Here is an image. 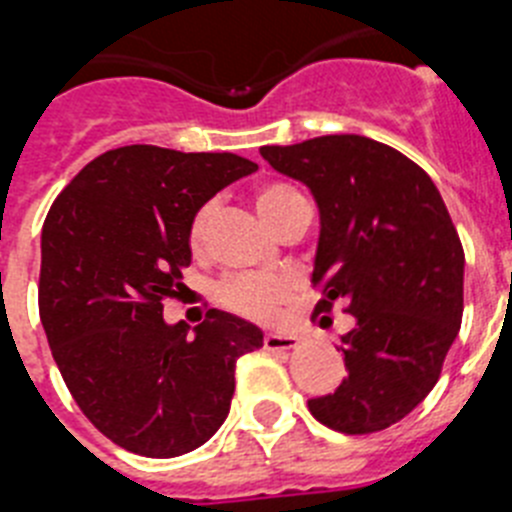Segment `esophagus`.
Instances as JSON below:
<instances>
[{
	"instance_id": "esophagus-1",
	"label": "esophagus",
	"mask_w": 512,
	"mask_h": 512,
	"mask_svg": "<svg viewBox=\"0 0 512 512\" xmlns=\"http://www.w3.org/2000/svg\"><path fill=\"white\" fill-rule=\"evenodd\" d=\"M297 341H300V338H297L295 333H266L264 336L266 348H284V351H287V348H295Z\"/></svg>"
}]
</instances>
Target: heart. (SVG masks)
Masks as SVG:
<instances>
[{
	"label": "heart",
	"mask_w": 512,
	"mask_h": 512,
	"mask_svg": "<svg viewBox=\"0 0 512 512\" xmlns=\"http://www.w3.org/2000/svg\"><path fill=\"white\" fill-rule=\"evenodd\" d=\"M302 197L295 187L282 182L264 184L256 194V207H259L261 217L266 220V225L274 220V215L284 210L292 200ZM212 217V205L202 207L192 220V228H189V238H192L194 246H200L205 241L207 225H210ZM289 297V287L277 277H230L225 279L220 287H217V300L223 302L225 307H230L238 315H246L253 320H271L277 315V307L282 305Z\"/></svg>",
	"instance_id": "heart-1"
}]
</instances>
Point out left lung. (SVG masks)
I'll return each mask as SVG.
<instances>
[{
	"instance_id": "obj_1",
	"label": "left lung",
	"mask_w": 512,
	"mask_h": 512,
	"mask_svg": "<svg viewBox=\"0 0 512 512\" xmlns=\"http://www.w3.org/2000/svg\"><path fill=\"white\" fill-rule=\"evenodd\" d=\"M264 161L302 182L318 205L312 284L328 325L346 302L348 374L307 408L333 431L374 433L413 413L436 387L464 312V251L441 192L418 164L364 135L264 146Z\"/></svg>"
}]
</instances>
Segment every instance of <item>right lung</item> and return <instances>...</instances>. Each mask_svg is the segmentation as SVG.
Listing matches in <instances>:
<instances>
[{
    "label": "right lung",
    "instance_id": "right-lung-1",
    "mask_svg": "<svg viewBox=\"0 0 512 512\" xmlns=\"http://www.w3.org/2000/svg\"><path fill=\"white\" fill-rule=\"evenodd\" d=\"M256 169L235 153L122 146L84 166L45 217L40 323L76 405L122 449H200L230 413L235 361L264 346L259 325L223 310L192 336L164 320L194 215Z\"/></svg>",
    "mask_w": 512,
    "mask_h": 512
}]
</instances>
